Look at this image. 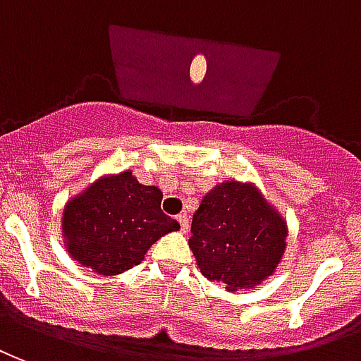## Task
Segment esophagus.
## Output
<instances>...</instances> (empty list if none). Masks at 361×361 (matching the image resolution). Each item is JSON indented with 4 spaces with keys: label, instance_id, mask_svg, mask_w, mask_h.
Here are the masks:
<instances>
[{
    "label": "esophagus",
    "instance_id": "1",
    "mask_svg": "<svg viewBox=\"0 0 361 361\" xmlns=\"http://www.w3.org/2000/svg\"><path fill=\"white\" fill-rule=\"evenodd\" d=\"M177 221H178V225H180V231L186 233V231H188V217H186V215H178Z\"/></svg>",
    "mask_w": 361,
    "mask_h": 361
}]
</instances>
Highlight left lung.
Instances as JSON below:
<instances>
[{"instance_id":"1","label":"left lung","mask_w":361,"mask_h":361,"mask_svg":"<svg viewBox=\"0 0 361 361\" xmlns=\"http://www.w3.org/2000/svg\"><path fill=\"white\" fill-rule=\"evenodd\" d=\"M286 235V221L256 184L225 180L194 213L188 246L204 277L236 292L256 288L275 273Z\"/></svg>"}]
</instances>
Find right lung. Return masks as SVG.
<instances>
[{"label": "right lung", "mask_w": 361, "mask_h": 361, "mask_svg": "<svg viewBox=\"0 0 361 361\" xmlns=\"http://www.w3.org/2000/svg\"><path fill=\"white\" fill-rule=\"evenodd\" d=\"M161 198L157 186L140 184L130 171L99 177L63 209L69 256L107 277L138 265L154 242L180 228L161 212Z\"/></svg>", "instance_id": "add662e5"}]
</instances>
